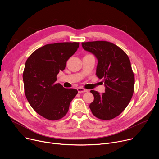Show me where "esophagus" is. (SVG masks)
I'll return each instance as SVG.
<instances>
[{
    "mask_svg": "<svg viewBox=\"0 0 159 159\" xmlns=\"http://www.w3.org/2000/svg\"><path fill=\"white\" fill-rule=\"evenodd\" d=\"M77 90H78L79 93H87V89H85L81 88V87H79L77 89Z\"/></svg>",
    "mask_w": 159,
    "mask_h": 159,
    "instance_id": "obj_1",
    "label": "esophagus"
}]
</instances>
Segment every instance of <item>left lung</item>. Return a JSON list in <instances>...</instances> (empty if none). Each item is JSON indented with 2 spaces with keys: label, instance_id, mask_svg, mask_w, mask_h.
<instances>
[{
  "label": "left lung",
  "instance_id": "8db88e82",
  "mask_svg": "<svg viewBox=\"0 0 159 159\" xmlns=\"http://www.w3.org/2000/svg\"><path fill=\"white\" fill-rule=\"evenodd\" d=\"M83 48L98 60L96 75L103 79L105 93L91 90L94 99L89 107L94 116L109 120L119 116L129 103L134 92V76L126 53L106 41L82 42Z\"/></svg>",
  "mask_w": 159,
  "mask_h": 159
}]
</instances>
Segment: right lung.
<instances>
[{"mask_svg":"<svg viewBox=\"0 0 159 159\" xmlns=\"http://www.w3.org/2000/svg\"><path fill=\"white\" fill-rule=\"evenodd\" d=\"M79 42L47 44L27 59L22 78L25 93L32 108L43 118L54 121L67 113L77 95L75 89H65L56 83L57 75L77 50Z\"/></svg>","mask_w":159,"mask_h":159,"instance_id":"add662e5","label":"right lung"}]
</instances>
